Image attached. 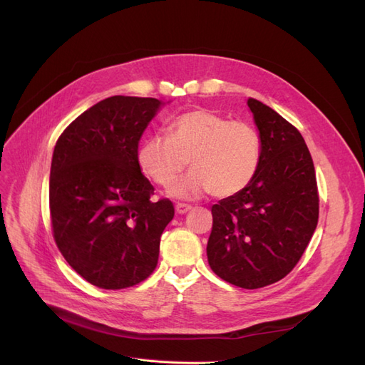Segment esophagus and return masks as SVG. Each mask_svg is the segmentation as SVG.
I'll return each instance as SVG.
<instances>
[{
    "instance_id": "esophagus-1",
    "label": "esophagus",
    "mask_w": 365,
    "mask_h": 365,
    "mask_svg": "<svg viewBox=\"0 0 365 365\" xmlns=\"http://www.w3.org/2000/svg\"><path fill=\"white\" fill-rule=\"evenodd\" d=\"M176 213H180V215H184V213H187L189 212V210L192 208V205H189V204H182V202H180V204H176Z\"/></svg>"
}]
</instances>
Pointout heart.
I'll use <instances>...</instances> for the list:
<instances>
[{
	"instance_id": "heart-1",
	"label": "heart",
	"mask_w": 365,
	"mask_h": 365,
	"mask_svg": "<svg viewBox=\"0 0 365 365\" xmlns=\"http://www.w3.org/2000/svg\"><path fill=\"white\" fill-rule=\"evenodd\" d=\"M262 155L263 140L254 125L210 109H192L170 121L168 137L143 141L137 160L143 173L161 187L173 184L189 164L193 170L172 193L193 200L207 192L217 197L242 192L256 178Z\"/></svg>"
}]
</instances>
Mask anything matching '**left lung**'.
Returning a JSON list of instances; mask_svg holds the SVG:
<instances>
[{
	"label": "left lung",
	"mask_w": 365,
	"mask_h": 365,
	"mask_svg": "<svg viewBox=\"0 0 365 365\" xmlns=\"http://www.w3.org/2000/svg\"><path fill=\"white\" fill-rule=\"evenodd\" d=\"M263 140L256 178L212 207L210 268L222 280L257 289L286 277L318 224L319 197L311 153L298 129L272 108L248 98Z\"/></svg>",
	"instance_id": "8db88e82"
}]
</instances>
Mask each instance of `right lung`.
Instances as JSON below:
<instances>
[{
	"label": "right lung",
	"instance_id": "right-lung-1",
	"mask_svg": "<svg viewBox=\"0 0 365 365\" xmlns=\"http://www.w3.org/2000/svg\"><path fill=\"white\" fill-rule=\"evenodd\" d=\"M152 97L113 96L65 128L50 170L53 237L70 267L102 289H125L157 268L170 200L153 201L138 141L160 108Z\"/></svg>",
	"mask_w": 365,
	"mask_h": 365
}]
</instances>
